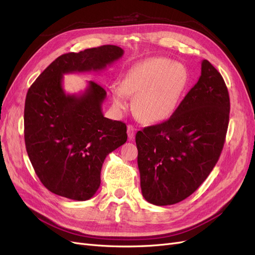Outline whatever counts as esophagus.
<instances>
[{"label":"esophagus","mask_w":255,"mask_h":255,"mask_svg":"<svg viewBox=\"0 0 255 255\" xmlns=\"http://www.w3.org/2000/svg\"><path fill=\"white\" fill-rule=\"evenodd\" d=\"M137 132V128L132 126V125H128V139L129 140H133L135 138V134Z\"/></svg>","instance_id":"1"}]
</instances>
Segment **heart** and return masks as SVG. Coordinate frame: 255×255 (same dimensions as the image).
<instances>
[{
  "mask_svg": "<svg viewBox=\"0 0 255 255\" xmlns=\"http://www.w3.org/2000/svg\"><path fill=\"white\" fill-rule=\"evenodd\" d=\"M185 67L166 57H151L130 67L120 86L112 89L114 109L128 107V96H135L134 110L144 122H159L174 114L187 86Z\"/></svg>",
  "mask_w": 255,
  "mask_h": 255,
  "instance_id": "b5f03b06",
  "label": "heart"
}]
</instances>
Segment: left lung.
<instances>
[{
  "instance_id": "left-lung-1",
  "label": "left lung",
  "mask_w": 255,
  "mask_h": 255,
  "mask_svg": "<svg viewBox=\"0 0 255 255\" xmlns=\"http://www.w3.org/2000/svg\"><path fill=\"white\" fill-rule=\"evenodd\" d=\"M230 98L210 61L174 114L136 134L140 187L158 206L183 201L198 189L217 163L229 126Z\"/></svg>"
}]
</instances>
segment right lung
<instances>
[{
  "instance_id": "add662e5",
  "label": "right lung",
  "mask_w": 255,
  "mask_h": 255,
  "mask_svg": "<svg viewBox=\"0 0 255 255\" xmlns=\"http://www.w3.org/2000/svg\"><path fill=\"white\" fill-rule=\"evenodd\" d=\"M117 45L57 57L29 87L24 139L30 163L45 188L76 201L95 196L105 157L126 143L127 126L105 118L104 88L94 81L80 94H66L64 74L102 71L122 57Z\"/></svg>"
}]
</instances>
